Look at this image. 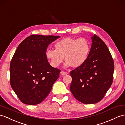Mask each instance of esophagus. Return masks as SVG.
<instances>
[{"instance_id": "esophagus-1", "label": "esophagus", "mask_w": 125, "mask_h": 125, "mask_svg": "<svg viewBox=\"0 0 125 125\" xmlns=\"http://www.w3.org/2000/svg\"><path fill=\"white\" fill-rule=\"evenodd\" d=\"M68 74V73L66 72H65V71H61L60 72V75H62V76H65V75H66Z\"/></svg>"}]
</instances>
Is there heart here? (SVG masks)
I'll use <instances>...</instances> for the list:
<instances>
[{"label": "heart", "mask_w": 125, "mask_h": 125, "mask_svg": "<svg viewBox=\"0 0 125 125\" xmlns=\"http://www.w3.org/2000/svg\"><path fill=\"white\" fill-rule=\"evenodd\" d=\"M55 50L48 49L45 55L50 65L54 67L59 66L65 59L66 66L74 68L82 66L86 62L90 51L89 41L84 38H65L54 44Z\"/></svg>", "instance_id": "1"}]
</instances>
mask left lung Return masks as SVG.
<instances>
[{"instance_id":"obj_1","label":"left lung","mask_w":125,"mask_h":125,"mask_svg":"<svg viewBox=\"0 0 125 125\" xmlns=\"http://www.w3.org/2000/svg\"><path fill=\"white\" fill-rule=\"evenodd\" d=\"M87 58L82 66L70 72L73 95L85 104H94L103 99L113 81L114 62L105 43L98 36H92Z\"/></svg>"}]
</instances>
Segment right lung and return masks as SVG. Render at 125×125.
I'll return each instance as SVG.
<instances>
[{
	"instance_id": "add662e5",
	"label": "right lung",
	"mask_w": 125,
	"mask_h": 125,
	"mask_svg": "<svg viewBox=\"0 0 125 125\" xmlns=\"http://www.w3.org/2000/svg\"><path fill=\"white\" fill-rule=\"evenodd\" d=\"M59 37L31 35L17 48L10 63V83L24 104L43 101L58 78L60 70L50 65L45 52L49 44Z\"/></svg>"
}]
</instances>
